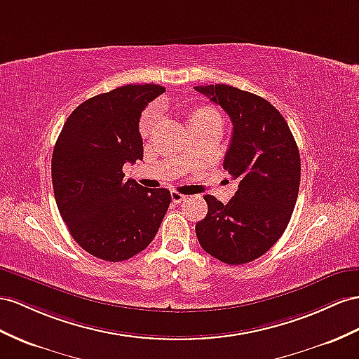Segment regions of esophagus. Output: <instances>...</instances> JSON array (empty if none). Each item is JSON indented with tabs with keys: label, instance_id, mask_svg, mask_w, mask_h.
I'll list each match as a JSON object with an SVG mask.
<instances>
[{
	"label": "esophagus",
	"instance_id": "obj_1",
	"mask_svg": "<svg viewBox=\"0 0 359 359\" xmlns=\"http://www.w3.org/2000/svg\"><path fill=\"white\" fill-rule=\"evenodd\" d=\"M188 198V196H183V194H180V192H177V191H172L171 192V200H172V203H180V201H183V200H187Z\"/></svg>",
	"mask_w": 359,
	"mask_h": 359
}]
</instances>
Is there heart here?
I'll return each instance as SVG.
<instances>
[{"label": "heart", "instance_id": "b5f03b06", "mask_svg": "<svg viewBox=\"0 0 359 359\" xmlns=\"http://www.w3.org/2000/svg\"><path fill=\"white\" fill-rule=\"evenodd\" d=\"M159 107L158 106H151L149 107L144 112L142 118H141V123H140V130L144 136L149 135L151 132V127L153 124L156 123V119L159 118ZM192 118H219L218 114L215 112L214 109H209V107H205V109H200L197 110V112L194 114V116Z\"/></svg>", "mask_w": 359, "mask_h": 359}]
</instances>
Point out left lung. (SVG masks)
Listing matches in <instances>:
<instances>
[{
  "label": "left lung",
  "mask_w": 359,
  "mask_h": 359,
  "mask_svg": "<svg viewBox=\"0 0 359 359\" xmlns=\"http://www.w3.org/2000/svg\"><path fill=\"white\" fill-rule=\"evenodd\" d=\"M222 106L233 126L223 167L238 191L223 205L205 196L206 217L196 224L203 250L241 265L270 250L287 229L300 185V154L280 112L267 100L229 85L194 86Z\"/></svg>",
  "instance_id": "1"
}]
</instances>
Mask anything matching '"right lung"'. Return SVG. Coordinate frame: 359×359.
<instances>
[{
	"label": "right lung",
	"instance_id": "1",
	"mask_svg": "<svg viewBox=\"0 0 359 359\" xmlns=\"http://www.w3.org/2000/svg\"><path fill=\"white\" fill-rule=\"evenodd\" d=\"M159 85H127L83 101L63 124L51 159L59 212L80 247L119 262L142 252L171 203L165 188L124 180L123 165L142 161L140 118L163 94Z\"/></svg>",
	"mask_w": 359,
	"mask_h": 359
}]
</instances>
